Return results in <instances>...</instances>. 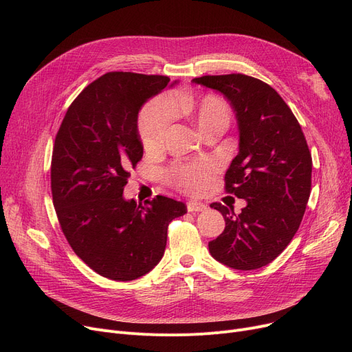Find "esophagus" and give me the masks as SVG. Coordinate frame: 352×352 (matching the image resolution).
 <instances>
[{
	"label": "esophagus",
	"instance_id": "esophagus-1",
	"mask_svg": "<svg viewBox=\"0 0 352 352\" xmlns=\"http://www.w3.org/2000/svg\"><path fill=\"white\" fill-rule=\"evenodd\" d=\"M207 208V206L204 202H198V201H188L187 202V210L190 212H198V211H204Z\"/></svg>",
	"mask_w": 352,
	"mask_h": 352
}]
</instances>
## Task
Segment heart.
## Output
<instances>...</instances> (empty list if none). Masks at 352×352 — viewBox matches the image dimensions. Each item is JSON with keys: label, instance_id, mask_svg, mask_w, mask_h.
I'll use <instances>...</instances> for the list:
<instances>
[{"label": "heart", "instance_id": "heart-1", "mask_svg": "<svg viewBox=\"0 0 352 352\" xmlns=\"http://www.w3.org/2000/svg\"><path fill=\"white\" fill-rule=\"evenodd\" d=\"M174 108L187 116L204 137L215 131L224 133L231 121V109L227 101L214 94L198 100L181 96L174 98V102L166 97H157L142 108L138 121L140 135L146 150H155L164 142L174 121ZM212 170L208 162L175 165L166 173L165 179L179 191L198 194L206 187Z\"/></svg>", "mask_w": 352, "mask_h": 352}]
</instances>
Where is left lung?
Segmentation results:
<instances>
[{"label":"left lung","mask_w":352,"mask_h":352,"mask_svg":"<svg viewBox=\"0 0 352 352\" xmlns=\"http://www.w3.org/2000/svg\"><path fill=\"white\" fill-rule=\"evenodd\" d=\"M192 82L219 91L235 111L239 153L226 174V192L247 199L234 207L212 202L226 228L208 243L217 261L256 270L278 256L298 231L311 192L312 158L300 122L272 87L244 76H204Z\"/></svg>","instance_id":"obj_1"}]
</instances>
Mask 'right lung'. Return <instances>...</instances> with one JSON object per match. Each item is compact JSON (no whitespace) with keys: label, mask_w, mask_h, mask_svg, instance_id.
<instances>
[{"label":"right lung","mask_w":352,"mask_h":352,"mask_svg":"<svg viewBox=\"0 0 352 352\" xmlns=\"http://www.w3.org/2000/svg\"><path fill=\"white\" fill-rule=\"evenodd\" d=\"M170 82L165 76L107 72L72 101L55 137L51 192L68 244L97 274L133 281L164 255L168 224L184 202L157 195L124 199L129 170L142 158L137 120L142 104Z\"/></svg>","instance_id":"add662e5"}]
</instances>
